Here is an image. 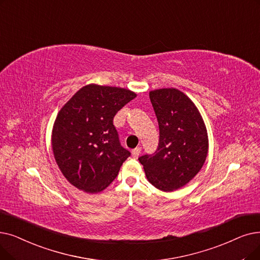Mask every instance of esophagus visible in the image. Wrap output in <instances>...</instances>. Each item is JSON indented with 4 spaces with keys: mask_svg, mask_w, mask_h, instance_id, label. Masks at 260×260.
<instances>
[{
    "mask_svg": "<svg viewBox=\"0 0 260 260\" xmlns=\"http://www.w3.org/2000/svg\"><path fill=\"white\" fill-rule=\"evenodd\" d=\"M140 153H141V148H136L132 151V155L134 158H138Z\"/></svg>",
    "mask_w": 260,
    "mask_h": 260,
    "instance_id": "34e87169",
    "label": "esophagus"
}]
</instances>
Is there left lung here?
Instances as JSON below:
<instances>
[{"label":"left lung","mask_w":260,"mask_h":260,"mask_svg":"<svg viewBox=\"0 0 260 260\" xmlns=\"http://www.w3.org/2000/svg\"><path fill=\"white\" fill-rule=\"evenodd\" d=\"M159 125V144L154 155H143L149 182L165 192L188 184L202 169L208 153L206 125L196 104L175 88L150 91Z\"/></svg>","instance_id":"obj_1"}]
</instances>
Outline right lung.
Listing matches in <instances>:
<instances>
[{
	"mask_svg": "<svg viewBox=\"0 0 260 260\" xmlns=\"http://www.w3.org/2000/svg\"><path fill=\"white\" fill-rule=\"evenodd\" d=\"M136 96L125 88L89 84L58 111L52 129V150L71 185L98 193L117 177L131 153L121 146L112 121Z\"/></svg>",
	"mask_w": 260,
	"mask_h": 260,
	"instance_id": "right-lung-1",
	"label": "right lung"
}]
</instances>
